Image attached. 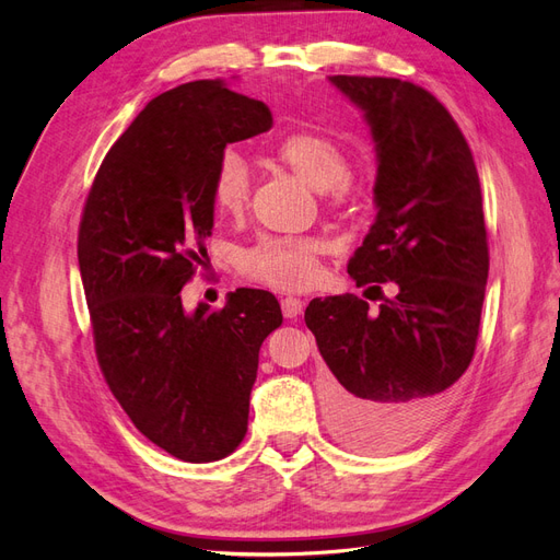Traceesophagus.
Returning <instances> with one entry per match:
<instances>
[{
  "mask_svg": "<svg viewBox=\"0 0 560 560\" xmlns=\"http://www.w3.org/2000/svg\"><path fill=\"white\" fill-rule=\"evenodd\" d=\"M303 308H306V301H301L296 296H284L282 299V315L287 319H296L303 313Z\"/></svg>",
  "mask_w": 560,
  "mask_h": 560,
  "instance_id": "1",
  "label": "esophagus"
}]
</instances>
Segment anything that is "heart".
Listing matches in <instances>:
<instances>
[{
	"instance_id": "b5f03b06",
	"label": "heart",
	"mask_w": 560,
	"mask_h": 560,
	"mask_svg": "<svg viewBox=\"0 0 560 560\" xmlns=\"http://www.w3.org/2000/svg\"><path fill=\"white\" fill-rule=\"evenodd\" d=\"M276 159L334 202L348 200L352 191L348 175L350 161L346 149L327 132L313 128L290 132L278 142ZM210 198L222 217L238 219L245 212L249 200V167L238 151L226 149L219 156L210 179ZM317 254L319 245L315 241L264 235L243 252L241 268L254 282L299 292L311 287L319 273Z\"/></svg>"
}]
</instances>
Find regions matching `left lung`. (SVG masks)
I'll return each instance as SVG.
<instances>
[{
    "label": "left lung",
    "mask_w": 560,
    "mask_h": 560,
    "mask_svg": "<svg viewBox=\"0 0 560 560\" xmlns=\"http://www.w3.org/2000/svg\"><path fill=\"white\" fill-rule=\"evenodd\" d=\"M376 142V222L348 264L358 287L395 282L378 313L354 294L313 299L306 325L331 381L327 409L352 448L389 453L442 418L477 348L488 280L481 186L448 109L411 81L329 77Z\"/></svg>",
    "instance_id": "8db88e82"
}]
</instances>
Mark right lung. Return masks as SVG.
<instances>
[{"label": "right lung", "instance_id": "1", "mask_svg": "<svg viewBox=\"0 0 560 560\" xmlns=\"http://www.w3.org/2000/svg\"><path fill=\"white\" fill-rule=\"evenodd\" d=\"M270 126L264 103L224 81L182 83L114 142L83 206L77 254L100 369L132 425L184 463L238 448L259 348L282 325L264 290L194 313L179 294L208 257L219 156Z\"/></svg>", "mask_w": 560, "mask_h": 560}]
</instances>
